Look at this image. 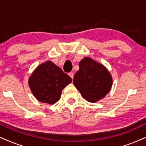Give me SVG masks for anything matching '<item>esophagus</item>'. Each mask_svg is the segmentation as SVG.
Returning a JSON list of instances; mask_svg holds the SVG:
<instances>
[{
	"instance_id": "esophagus-1",
	"label": "esophagus",
	"mask_w": 146,
	"mask_h": 146,
	"mask_svg": "<svg viewBox=\"0 0 146 146\" xmlns=\"http://www.w3.org/2000/svg\"><path fill=\"white\" fill-rule=\"evenodd\" d=\"M68 75L70 76V77L72 79L74 78V74L73 72H70V73L68 74Z\"/></svg>"
}]
</instances>
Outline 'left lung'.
Instances as JSON below:
<instances>
[{
	"label": "left lung",
	"mask_w": 146,
	"mask_h": 146,
	"mask_svg": "<svg viewBox=\"0 0 146 146\" xmlns=\"http://www.w3.org/2000/svg\"><path fill=\"white\" fill-rule=\"evenodd\" d=\"M79 67L73 83L82 96L90 102H96L105 97L112 85V80L108 70L88 57L82 60Z\"/></svg>",
	"instance_id": "1"
}]
</instances>
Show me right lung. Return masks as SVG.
I'll return each instance as SVG.
<instances>
[{
    "instance_id": "add662e5",
    "label": "right lung",
    "mask_w": 146,
    "mask_h": 146,
    "mask_svg": "<svg viewBox=\"0 0 146 146\" xmlns=\"http://www.w3.org/2000/svg\"><path fill=\"white\" fill-rule=\"evenodd\" d=\"M72 78L50 61L39 66L29 78L32 92L40 102L52 104L60 98L62 90Z\"/></svg>"
}]
</instances>
